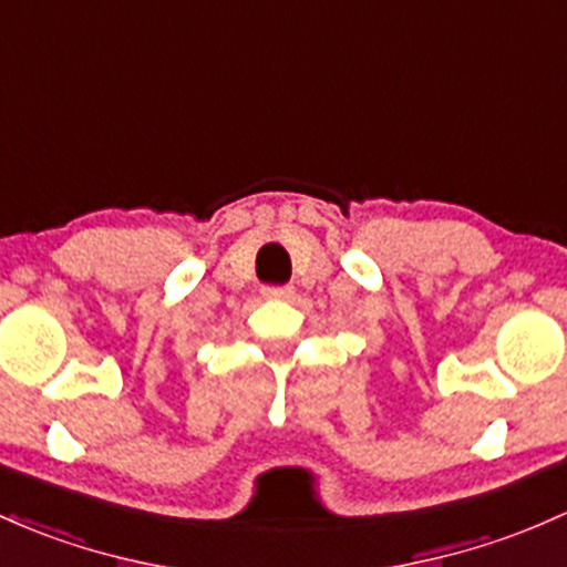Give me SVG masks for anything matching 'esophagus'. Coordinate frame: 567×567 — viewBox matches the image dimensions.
Listing matches in <instances>:
<instances>
[{
  "label": "esophagus",
  "instance_id": "obj_1",
  "mask_svg": "<svg viewBox=\"0 0 567 567\" xmlns=\"http://www.w3.org/2000/svg\"><path fill=\"white\" fill-rule=\"evenodd\" d=\"M264 296L271 298V301H282V298L293 296V288L290 285H266Z\"/></svg>",
  "mask_w": 567,
  "mask_h": 567
}]
</instances>
